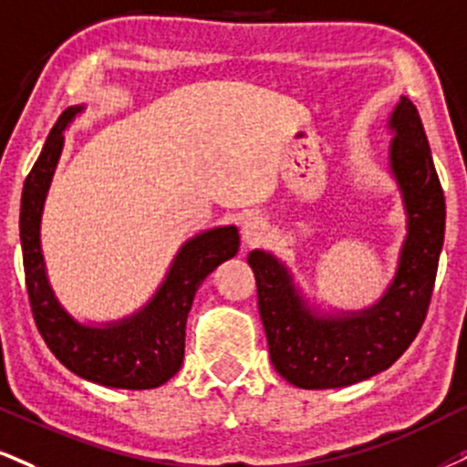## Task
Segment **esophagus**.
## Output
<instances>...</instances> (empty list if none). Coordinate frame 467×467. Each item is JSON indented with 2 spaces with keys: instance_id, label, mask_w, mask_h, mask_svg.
I'll use <instances>...</instances> for the list:
<instances>
[{
  "instance_id": "esophagus-1",
  "label": "esophagus",
  "mask_w": 467,
  "mask_h": 467,
  "mask_svg": "<svg viewBox=\"0 0 467 467\" xmlns=\"http://www.w3.org/2000/svg\"><path fill=\"white\" fill-rule=\"evenodd\" d=\"M268 238V223L260 216H249L243 221V240L246 246H255L266 243Z\"/></svg>"
}]
</instances>
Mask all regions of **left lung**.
<instances>
[{
    "label": "left lung",
    "instance_id": "left-lung-1",
    "mask_svg": "<svg viewBox=\"0 0 467 467\" xmlns=\"http://www.w3.org/2000/svg\"><path fill=\"white\" fill-rule=\"evenodd\" d=\"M388 130V169L400 192L407 234L394 277L377 301L348 312L316 307L275 253L255 249L246 257L255 273L270 361L296 388H347L388 370L427 318L444 246V190L422 120L407 97L389 112Z\"/></svg>",
    "mask_w": 467,
    "mask_h": 467
}]
</instances>
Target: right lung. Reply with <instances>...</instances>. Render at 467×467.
Returning <instances> with one entry per match:
<instances>
[{
    "label": "right lung",
    "mask_w": 467,
    "mask_h": 467,
    "mask_svg": "<svg viewBox=\"0 0 467 467\" xmlns=\"http://www.w3.org/2000/svg\"><path fill=\"white\" fill-rule=\"evenodd\" d=\"M86 106L62 112L49 131L36 164L23 183L19 235L34 320L51 353L86 381L117 389H151L175 377L183 364L186 320L207 275L240 249L235 224L205 229L180 246L153 296L134 314L106 322H84L68 312L51 287L40 221L65 131Z\"/></svg>",
    "instance_id": "obj_1"
}]
</instances>
